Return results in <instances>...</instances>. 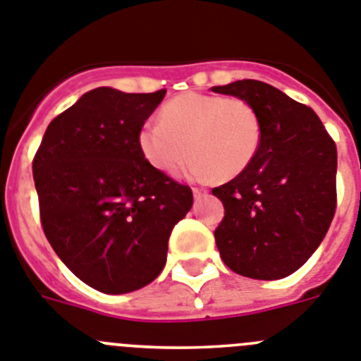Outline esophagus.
Listing matches in <instances>:
<instances>
[{"mask_svg": "<svg viewBox=\"0 0 361 361\" xmlns=\"http://www.w3.org/2000/svg\"><path fill=\"white\" fill-rule=\"evenodd\" d=\"M192 194H194V198H202V196H205V194H207V190L205 189H198V187H194Z\"/></svg>", "mask_w": 361, "mask_h": 361, "instance_id": "1", "label": "esophagus"}]
</instances>
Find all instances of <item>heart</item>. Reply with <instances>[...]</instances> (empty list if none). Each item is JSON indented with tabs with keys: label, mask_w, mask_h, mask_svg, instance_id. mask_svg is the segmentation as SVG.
<instances>
[{
	"label": "heart",
	"mask_w": 361,
	"mask_h": 361,
	"mask_svg": "<svg viewBox=\"0 0 361 361\" xmlns=\"http://www.w3.org/2000/svg\"><path fill=\"white\" fill-rule=\"evenodd\" d=\"M159 116L161 121L140 127L137 147L161 174H176L190 154V176L233 180L258 156L262 120L245 99L183 92L169 99Z\"/></svg>",
	"instance_id": "1"
}]
</instances>
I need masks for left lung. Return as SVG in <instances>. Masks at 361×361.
Masks as SVG:
<instances>
[{
	"label": "left lung",
	"instance_id": "obj_1",
	"mask_svg": "<svg viewBox=\"0 0 361 361\" xmlns=\"http://www.w3.org/2000/svg\"><path fill=\"white\" fill-rule=\"evenodd\" d=\"M245 99L262 120V145L245 172L212 189L225 216L214 231L231 271L280 280L302 267L336 211V145L311 106L263 81L212 87Z\"/></svg>",
	"mask_w": 361,
	"mask_h": 361
}]
</instances>
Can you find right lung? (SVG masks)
<instances>
[{
	"mask_svg": "<svg viewBox=\"0 0 361 361\" xmlns=\"http://www.w3.org/2000/svg\"><path fill=\"white\" fill-rule=\"evenodd\" d=\"M167 90L99 87L50 121L32 161L39 218L59 259L81 281L125 294L156 280L192 190L150 167L137 133Z\"/></svg>",
	"mask_w": 361,
	"mask_h": 361,
	"instance_id": "add662e5",
	"label": "right lung"
}]
</instances>
